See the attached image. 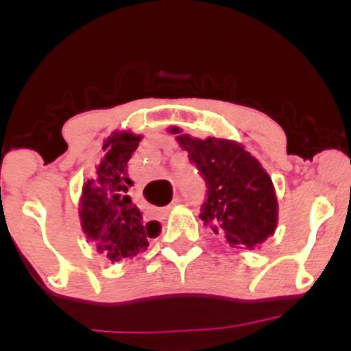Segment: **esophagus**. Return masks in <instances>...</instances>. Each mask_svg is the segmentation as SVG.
<instances>
[{"label": "esophagus", "instance_id": "esophagus-1", "mask_svg": "<svg viewBox=\"0 0 351 351\" xmlns=\"http://www.w3.org/2000/svg\"><path fill=\"white\" fill-rule=\"evenodd\" d=\"M180 203V199L178 198H175V199H173L171 201V203L170 204H168V206L167 208H165V209H162V215L163 216H167L168 215V213H170L171 211V209H173V206H176V204H178Z\"/></svg>", "mask_w": 351, "mask_h": 351}]
</instances>
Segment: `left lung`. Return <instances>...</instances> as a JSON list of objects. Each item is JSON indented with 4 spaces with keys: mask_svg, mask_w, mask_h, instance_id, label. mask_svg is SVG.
<instances>
[{
    "mask_svg": "<svg viewBox=\"0 0 351 351\" xmlns=\"http://www.w3.org/2000/svg\"><path fill=\"white\" fill-rule=\"evenodd\" d=\"M168 132L206 180L208 199L199 215L204 226L241 249L257 247L276 232L279 204L272 180L243 145L216 136L201 140L178 127Z\"/></svg>",
    "mask_w": 351,
    "mask_h": 351,
    "instance_id": "obj_1",
    "label": "left lung"
}]
</instances>
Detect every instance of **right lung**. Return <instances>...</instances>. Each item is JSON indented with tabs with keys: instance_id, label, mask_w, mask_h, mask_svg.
<instances>
[{
	"instance_id": "right-lung-1",
	"label": "right lung",
	"mask_w": 351,
	"mask_h": 351,
	"mask_svg": "<svg viewBox=\"0 0 351 351\" xmlns=\"http://www.w3.org/2000/svg\"><path fill=\"white\" fill-rule=\"evenodd\" d=\"M142 135L130 130L114 132L104 142V156L90 178L84 181L79 201L82 232L99 254L112 263L147 251L148 241L160 234L158 221L143 219V213L132 203L128 188V160L138 147Z\"/></svg>"
}]
</instances>
